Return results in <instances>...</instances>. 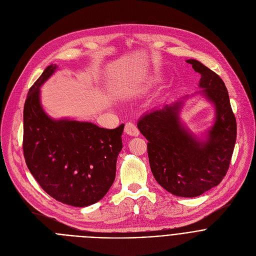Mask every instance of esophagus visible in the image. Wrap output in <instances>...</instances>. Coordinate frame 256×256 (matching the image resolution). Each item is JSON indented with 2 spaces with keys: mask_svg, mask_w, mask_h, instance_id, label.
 I'll return each mask as SVG.
<instances>
[{
  "mask_svg": "<svg viewBox=\"0 0 256 256\" xmlns=\"http://www.w3.org/2000/svg\"><path fill=\"white\" fill-rule=\"evenodd\" d=\"M124 132L126 134H130V136H138L140 134V132L136 128V126L134 124V122H126V126H124Z\"/></svg>",
  "mask_w": 256,
  "mask_h": 256,
  "instance_id": "esophagus-1",
  "label": "esophagus"
}]
</instances>
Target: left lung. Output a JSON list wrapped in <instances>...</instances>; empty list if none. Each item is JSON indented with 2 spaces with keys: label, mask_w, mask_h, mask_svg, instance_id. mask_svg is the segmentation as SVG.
Listing matches in <instances>:
<instances>
[{
  "label": "left lung",
  "mask_w": 256,
  "mask_h": 256,
  "mask_svg": "<svg viewBox=\"0 0 256 256\" xmlns=\"http://www.w3.org/2000/svg\"><path fill=\"white\" fill-rule=\"evenodd\" d=\"M186 62L200 74V92L216 109L206 138L202 140L181 124L182 101L146 114L138 128L148 140L150 167L158 184L174 196L196 198L218 186L225 177L235 147L237 124L223 80L196 60Z\"/></svg>",
  "instance_id": "left-lung-1"
}]
</instances>
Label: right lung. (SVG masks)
I'll return each instance as SVG.
<instances>
[{
	"instance_id": "right-lung-1",
	"label": "right lung",
	"mask_w": 256,
	"mask_h": 256,
	"mask_svg": "<svg viewBox=\"0 0 256 256\" xmlns=\"http://www.w3.org/2000/svg\"><path fill=\"white\" fill-rule=\"evenodd\" d=\"M48 66L29 89L23 112V153L42 188L72 206L100 200L116 179L124 124L114 130L92 122L50 118L42 107L40 86L54 74Z\"/></svg>"
}]
</instances>
